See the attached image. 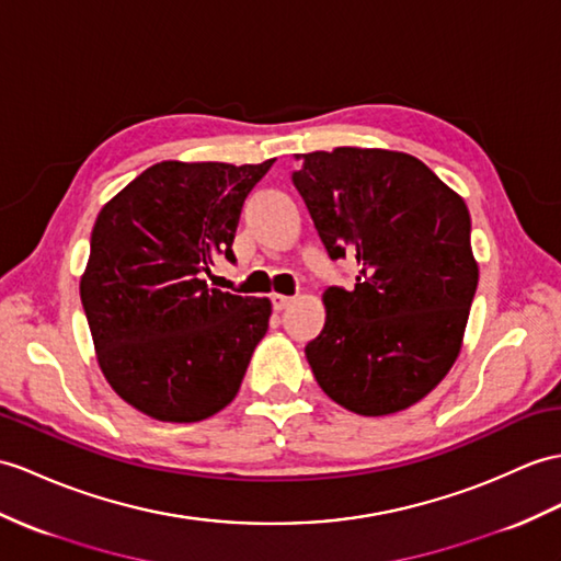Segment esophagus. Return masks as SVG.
I'll return each mask as SVG.
<instances>
[{
  "instance_id": "1",
  "label": "esophagus",
  "mask_w": 561,
  "mask_h": 561,
  "mask_svg": "<svg viewBox=\"0 0 561 561\" xmlns=\"http://www.w3.org/2000/svg\"><path fill=\"white\" fill-rule=\"evenodd\" d=\"M293 299L295 297H290V295H271V302H273V309H276V311H283L285 307H290Z\"/></svg>"
}]
</instances>
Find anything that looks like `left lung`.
Here are the masks:
<instances>
[{
	"label": "left lung",
	"mask_w": 561,
	"mask_h": 561,
	"mask_svg": "<svg viewBox=\"0 0 561 561\" xmlns=\"http://www.w3.org/2000/svg\"><path fill=\"white\" fill-rule=\"evenodd\" d=\"M328 256L357 283L323 293L305 354L328 398L362 416L402 412L453 368L478 285L471 216L426 163L388 149L302 154L293 171Z\"/></svg>",
	"instance_id": "1"
}]
</instances>
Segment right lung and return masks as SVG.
<instances>
[{"mask_svg": "<svg viewBox=\"0 0 561 561\" xmlns=\"http://www.w3.org/2000/svg\"><path fill=\"white\" fill-rule=\"evenodd\" d=\"M271 163L161 161L94 221L80 299L108 386L142 414L193 423L238 394L271 302L204 276L236 262L242 204Z\"/></svg>", "mask_w": 561, "mask_h": 561, "instance_id": "obj_1", "label": "right lung"}]
</instances>
